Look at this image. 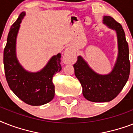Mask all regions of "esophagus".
<instances>
[{"instance_id": "1", "label": "esophagus", "mask_w": 133, "mask_h": 133, "mask_svg": "<svg viewBox=\"0 0 133 133\" xmlns=\"http://www.w3.org/2000/svg\"><path fill=\"white\" fill-rule=\"evenodd\" d=\"M63 61L66 64H70L73 62V55L70 48L65 50L63 54Z\"/></svg>"}]
</instances>
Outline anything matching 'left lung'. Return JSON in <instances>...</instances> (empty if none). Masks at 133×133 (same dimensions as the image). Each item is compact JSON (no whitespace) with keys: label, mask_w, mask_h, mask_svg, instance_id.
I'll use <instances>...</instances> for the list:
<instances>
[{"label":"left lung","mask_w":133,"mask_h":133,"mask_svg":"<svg viewBox=\"0 0 133 133\" xmlns=\"http://www.w3.org/2000/svg\"><path fill=\"white\" fill-rule=\"evenodd\" d=\"M103 23L117 32L118 41L117 60L109 75L95 72L81 56L74 64L75 74L83 88V95L88 101L107 102L115 99L126 85L130 75L129 49L122 25L109 16L103 17Z\"/></svg>","instance_id":"obj_1"}]
</instances>
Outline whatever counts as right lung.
Instances as JSON below:
<instances>
[{"label": "right lung", "instance_id": "1", "mask_svg": "<svg viewBox=\"0 0 133 133\" xmlns=\"http://www.w3.org/2000/svg\"><path fill=\"white\" fill-rule=\"evenodd\" d=\"M25 14V12L20 14L8 34L3 54L5 77L9 87L20 99L29 105H41L54 97L52 78L61 70V54L52 57L40 72H28L23 68L16 56V39Z\"/></svg>", "mask_w": 133, "mask_h": 133}]
</instances>
